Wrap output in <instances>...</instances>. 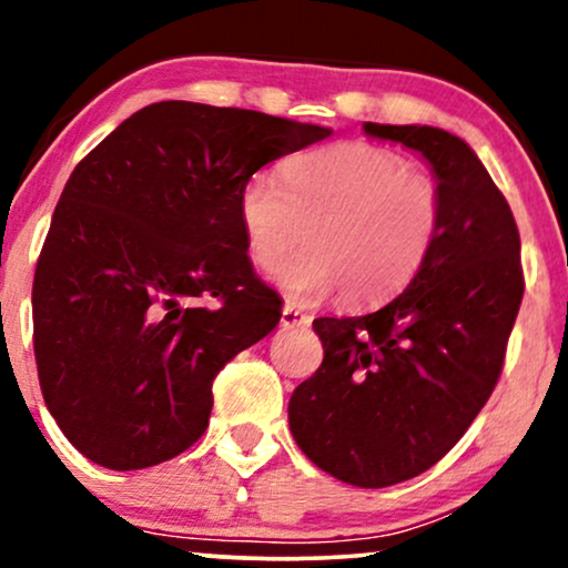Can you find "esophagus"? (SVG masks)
Segmentation results:
<instances>
[{
  "instance_id": "obj_1",
  "label": "esophagus",
  "mask_w": 568,
  "mask_h": 568,
  "mask_svg": "<svg viewBox=\"0 0 568 568\" xmlns=\"http://www.w3.org/2000/svg\"><path fill=\"white\" fill-rule=\"evenodd\" d=\"M280 323H283V328H302V325H310V323H312V317L306 315V312L298 310V306L285 304V306H283V317H280Z\"/></svg>"
}]
</instances>
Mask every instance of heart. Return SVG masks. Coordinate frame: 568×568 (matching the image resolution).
<instances>
[{
  "label": "heart",
  "mask_w": 568,
  "mask_h": 568,
  "mask_svg": "<svg viewBox=\"0 0 568 568\" xmlns=\"http://www.w3.org/2000/svg\"><path fill=\"white\" fill-rule=\"evenodd\" d=\"M247 256L277 270L296 302L342 288L349 304L400 291L427 262L443 221L440 189L406 158L374 143H336L288 160L280 181L256 173L237 194Z\"/></svg>",
  "instance_id": "heart-1"
}]
</instances>
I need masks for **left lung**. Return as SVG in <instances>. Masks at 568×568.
Masks as SVG:
<instances>
[{"mask_svg":"<svg viewBox=\"0 0 568 568\" xmlns=\"http://www.w3.org/2000/svg\"><path fill=\"white\" fill-rule=\"evenodd\" d=\"M429 165L443 197L438 240L400 296L361 317L312 323L315 376L293 389L288 425L321 470L384 488L443 459L486 406L524 298L520 237L497 184L459 135L376 125Z\"/></svg>","mask_w":568,"mask_h":568,"instance_id":"obj_1","label":"left lung"}]
</instances>
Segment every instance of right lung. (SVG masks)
<instances>
[{
  "instance_id": "right-lung-1",
  "label": "right lung",
  "mask_w": 568,
  "mask_h": 568,
  "mask_svg": "<svg viewBox=\"0 0 568 568\" xmlns=\"http://www.w3.org/2000/svg\"><path fill=\"white\" fill-rule=\"evenodd\" d=\"M331 133L160 101L74 168L31 306L44 403L77 452L109 470H143L205 433L216 374L275 328L283 306L253 275L240 189ZM207 297L217 306L199 304Z\"/></svg>"
}]
</instances>
